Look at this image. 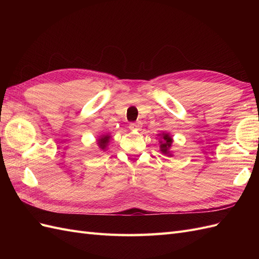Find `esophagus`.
Returning a JSON list of instances; mask_svg holds the SVG:
<instances>
[{"mask_svg": "<svg viewBox=\"0 0 259 259\" xmlns=\"http://www.w3.org/2000/svg\"><path fill=\"white\" fill-rule=\"evenodd\" d=\"M140 128H142V123H140V122L130 124V130L131 131H139Z\"/></svg>", "mask_w": 259, "mask_h": 259, "instance_id": "34e87169", "label": "esophagus"}]
</instances>
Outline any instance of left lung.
Instances as JSON below:
<instances>
[{
  "label": "left lung",
  "instance_id": "obj_1",
  "mask_svg": "<svg viewBox=\"0 0 259 259\" xmlns=\"http://www.w3.org/2000/svg\"><path fill=\"white\" fill-rule=\"evenodd\" d=\"M159 143H160V151L167 156H173V152L170 151L171 144H173V137L170 136L169 133L166 132H161L158 134Z\"/></svg>",
  "mask_w": 259,
  "mask_h": 259
}]
</instances>
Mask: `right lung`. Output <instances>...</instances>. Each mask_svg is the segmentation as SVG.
<instances>
[{
  "instance_id": "1",
  "label": "right lung",
  "mask_w": 259,
  "mask_h": 259,
  "mask_svg": "<svg viewBox=\"0 0 259 259\" xmlns=\"http://www.w3.org/2000/svg\"><path fill=\"white\" fill-rule=\"evenodd\" d=\"M110 138H111V136L109 134H104V135L99 136V138L97 139V145H98L100 150H103V151L107 150V147L109 145V142H110Z\"/></svg>"
}]
</instances>
